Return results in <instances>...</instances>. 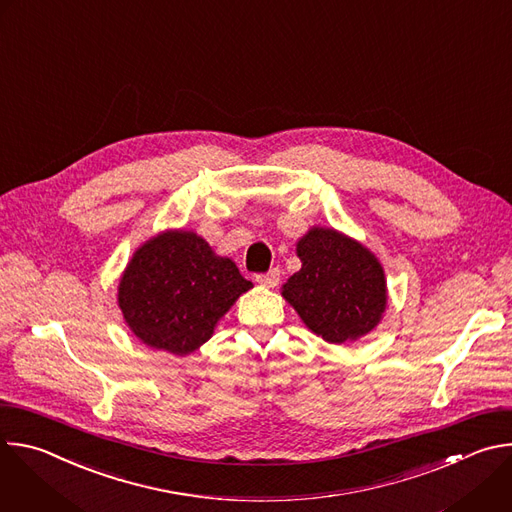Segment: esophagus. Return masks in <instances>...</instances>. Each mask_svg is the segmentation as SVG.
Segmentation results:
<instances>
[{
    "label": "esophagus",
    "instance_id": "1",
    "mask_svg": "<svg viewBox=\"0 0 512 512\" xmlns=\"http://www.w3.org/2000/svg\"><path fill=\"white\" fill-rule=\"evenodd\" d=\"M255 281L259 285H265V287H275L279 283V269L277 267H271L267 273H259L255 275Z\"/></svg>",
    "mask_w": 512,
    "mask_h": 512
}]
</instances>
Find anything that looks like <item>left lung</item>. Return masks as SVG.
I'll use <instances>...</instances> for the list:
<instances>
[{"label": "left lung", "mask_w": 512, "mask_h": 512, "mask_svg": "<svg viewBox=\"0 0 512 512\" xmlns=\"http://www.w3.org/2000/svg\"><path fill=\"white\" fill-rule=\"evenodd\" d=\"M298 257L302 269L287 279L281 294L314 334L342 344L379 324L387 283L369 249L332 229H312L298 243Z\"/></svg>", "instance_id": "8db88e82"}]
</instances>
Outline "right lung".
Instances as JSON below:
<instances>
[{
	"mask_svg": "<svg viewBox=\"0 0 512 512\" xmlns=\"http://www.w3.org/2000/svg\"><path fill=\"white\" fill-rule=\"evenodd\" d=\"M251 287L237 265L194 233L172 231L135 251L119 283V308L148 346L190 354Z\"/></svg>",
	"mask_w": 512,
	"mask_h": 512,
	"instance_id": "obj_1",
	"label": "right lung"
}]
</instances>
